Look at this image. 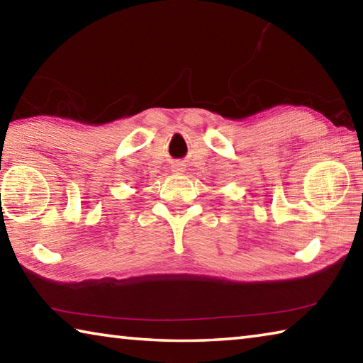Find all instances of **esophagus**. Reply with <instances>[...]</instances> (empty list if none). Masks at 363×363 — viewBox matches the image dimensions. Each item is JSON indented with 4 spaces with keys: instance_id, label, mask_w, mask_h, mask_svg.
<instances>
[{
    "instance_id": "1",
    "label": "esophagus",
    "mask_w": 363,
    "mask_h": 363,
    "mask_svg": "<svg viewBox=\"0 0 363 363\" xmlns=\"http://www.w3.org/2000/svg\"><path fill=\"white\" fill-rule=\"evenodd\" d=\"M173 173L174 174H182L184 173V167L179 163V164H173Z\"/></svg>"
}]
</instances>
